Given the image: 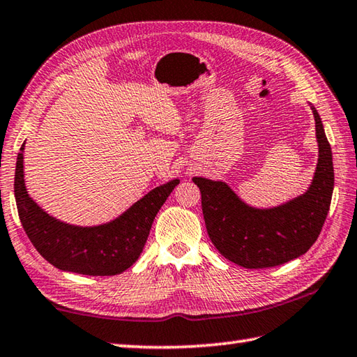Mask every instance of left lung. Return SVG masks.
I'll return each mask as SVG.
<instances>
[{
  "instance_id": "8db88e82",
  "label": "left lung",
  "mask_w": 357,
  "mask_h": 357,
  "mask_svg": "<svg viewBox=\"0 0 357 357\" xmlns=\"http://www.w3.org/2000/svg\"><path fill=\"white\" fill-rule=\"evenodd\" d=\"M319 160L314 179L302 197L272 208H255L236 197L226 183L193 178L201 190L207 234L218 252L238 266H278L308 252L330 211L334 169L333 153L317 109L311 105Z\"/></svg>"
}]
</instances>
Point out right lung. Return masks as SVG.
Returning a JSON list of instances; mask_svg holds the SVG:
<instances>
[{
    "mask_svg": "<svg viewBox=\"0 0 357 357\" xmlns=\"http://www.w3.org/2000/svg\"><path fill=\"white\" fill-rule=\"evenodd\" d=\"M17 158L15 201L26 235L52 266L83 275H117L132 266L149 238L159 208L179 179L153 188L114 221L94 227L71 226L55 220L27 195L23 150Z\"/></svg>",
    "mask_w": 357,
    "mask_h": 357,
    "instance_id": "right-lung-1",
    "label": "right lung"
}]
</instances>
